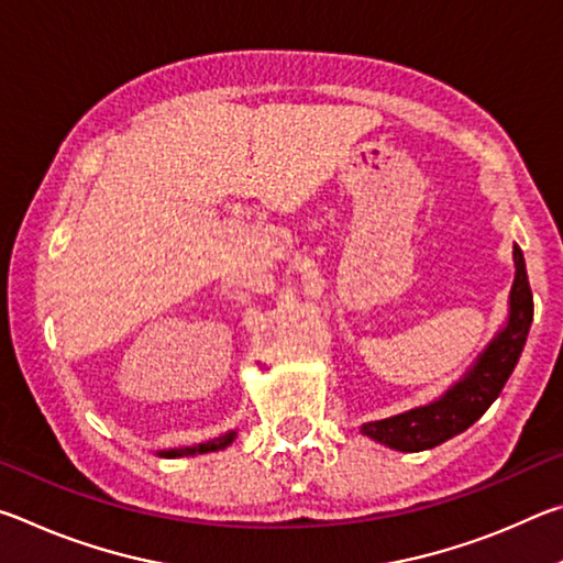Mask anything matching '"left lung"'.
I'll return each instance as SVG.
<instances>
[{"label":"left lung","mask_w":563,"mask_h":563,"mask_svg":"<svg viewBox=\"0 0 563 563\" xmlns=\"http://www.w3.org/2000/svg\"><path fill=\"white\" fill-rule=\"evenodd\" d=\"M514 268H517V275H514L509 292L507 325L494 335L487 350L476 357L460 383H454L430 405L365 422L360 427L362 434L379 444H387L389 450L422 452L452 440L454 434L464 432L466 427H472L476 419L487 412L489 405L507 385L514 367H517L533 320V298L519 245H514Z\"/></svg>","instance_id":"left-lung-1"}]
</instances>
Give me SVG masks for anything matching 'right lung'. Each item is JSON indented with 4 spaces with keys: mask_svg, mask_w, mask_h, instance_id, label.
Wrapping results in <instances>:
<instances>
[{
    "mask_svg": "<svg viewBox=\"0 0 563 563\" xmlns=\"http://www.w3.org/2000/svg\"><path fill=\"white\" fill-rule=\"evenodd\" d=\"M235 440V432H225L221 437H216V440H208L201 444H194V446H178V450H161L158 456H166V460H174V456H196V454H208V452H218V450H225L228 444Z\"/></svg>",
    "mask_w": 563,
    "mask_h": 563,
    "instance_id": "right-lung-1",
    "label": "right lung"
}]
</instances>
